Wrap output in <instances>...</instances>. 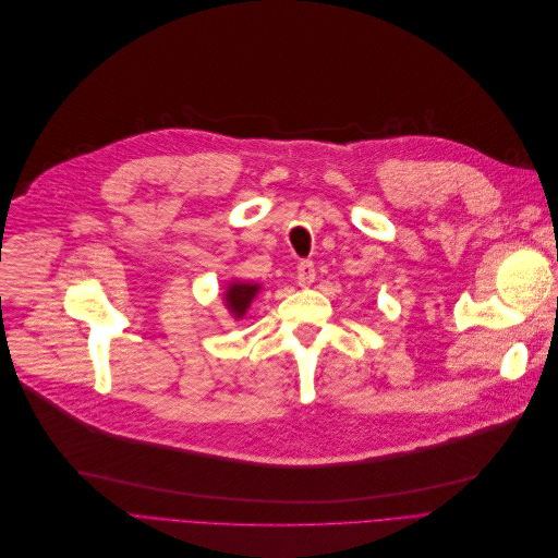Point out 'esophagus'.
Returning <instances> with one entry per match:
<instances>
[{
    "mask_svg": "<svg viewBox=\"0 0 558 558\" xmlns=\"http://www.w3.org/2000/svg\"><path fill=\"white\" fill-rule=\"evenodd\" d=\"M313 281H315V265H313V260H302L298 265V283L302 288H308Z\"/></svg>",
    "mask_w": 558,
    "mask_h": 558,
    "instance_id": "obj_1",
    "label": "esophagus"
}]
</instances>
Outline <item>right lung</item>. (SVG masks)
<instances>
[{
    "label": "right lung",
    "instance_id": "right-lung-1",
    "mask_svg": "<svg viewBox=\"0 0 558 558\" xmlns=\"http://www.w3.org/2000/svg\"><path fill=\"white\" fill-rule=\"evenodd\" d=\"M260 283H254V281H245V279H231L225 288L222 293V302H225V308L229 311V315L233 317V320H243L247 308L252 306V302L256 300V295L260 293Z\"/></svg>",
    "mask_w": 558,
    "mask_h": 558
}]
</instances>
